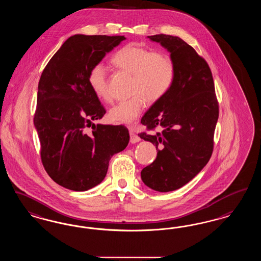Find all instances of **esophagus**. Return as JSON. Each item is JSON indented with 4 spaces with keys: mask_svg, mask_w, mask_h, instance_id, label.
<instances>
[{
    "mask_svg": "<svg viewBox=\"0 0 261 261\" xmlns=\"http://www.w3.org/2000/svg\"><path fill=\"white\" fill-rule=\"evenodd\" d=\"M140 140H141V138L139 136L135 134L133 131H130V142L132 144H135V143L140 142Z\"/></svg>",
    "mask_w": 261,
    "mask_h": 261,
    "instance_id": "1",
    "label": "esophagus"
}]
</instances>
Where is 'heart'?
Here are the masks:
<instances>
[{
	"label": "heart",
	"mask_w": 261,
	"mask_h": 261,
	"mask_svg": "<svg viewBox=\"0 0 261 261\" xmlns=\"http://www.w3.org/2000/svg\"><path fill=\"white\" fill-rule=\"evenodd\" d=\"M119 69L133 75V97L114 106L109 119L118 124L130 125L145 109L147 101L154 103L171 89L176 77V65L166 53L153 51L145 45L127 43L112 58ZM87 82L93 93L105 102L112 100L108 73L104 64L96 63L89 69Z\"/></svg>",
	"instance_id": "heart-1"
}]
</instances>
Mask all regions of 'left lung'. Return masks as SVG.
I'll list each match as a JSON object with an SVG mask.
<instances>
[{
    "label": "left lung",
    "mask_w": 261,
    "mask_h": 261,
    "mask_svg": "<svg viewBox=\"0 0 261 261\" xmlns=\"http://www.w3.org/2000/svg\"><path fill=\"white\" fill-rule=\"evenodd\" d=\"M171 53L176 77L168 93L152 105L141 122L155 134L139 136L156 146L157 156L144 168L141 177L148 188L173 191L187 185L205 167L214 150L219 102L207 61L178 37L148 36Z\"/></svg>",
    "instance_id": "8db88e82"
}]
</instances>
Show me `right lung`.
<instances>
[{"mask_svg": "<svg viewBox=\"0 0 261 261\" xmlns=\"http://www.w3.org/2000/svg\"><path fill=\"white\" fill-rule=\"evenodd\" d=\"M123 40L124 36L74 35L42 71L34 124L42 165L63 188L85 191L99 185L111 157L129 143L125 126L91 123L106 110L87 82L89 69Z\"/></svg>", "mask_w": 261, "mask_h": 261, "instance_id": "add662e5", "label": "right lung"}]
</instances>
